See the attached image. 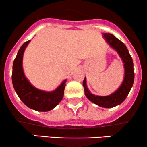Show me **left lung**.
Masks as SVG:
<instances>
[{"label": "left lung", "mask_w": 147, "mask_h": 147, "mask_svg": "<svg viewBox=\"0 0 147 147\" xmlns=\"http://www.w3.org/2000/svg\"><path fill=\"white\" fill-rule=\"evenodd\" d=\"M104 37L109 44L118 52L124 63L125 76L122 84L116 92L107 96H98L91 94L87 88L86 77L83 81V86H84L86 96L91 102L104 108H111L119 105L126 99L133 86L134 72V64L131 56L129 54V51L124 43L111 33H104Z\"/></svg>", "instance_id": "obj_1"}]
</instances>
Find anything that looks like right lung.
I'll use <instances>...</instances> for the list:
<instances>
[{
    "mask_svg": "<svg viewBox=\"0 0 147 147\" xmlns=\"http://www.w3.org/2000/svg\"><path fill=\"white\" fill-rule=\"evenodd\" d=\"M30 40L25 42L20 48L13 61L12 82L14 89L20 99L29 108L38 111H50L59 104L63 97L65 83L52 92H46L33 87L25 76L22 67L23 54Z\"/></svg>",
    "mask_w": 147,
    "mask_h": 147,
    "instance_id": "1",
    "label": "right lung"
}]
</instances>
